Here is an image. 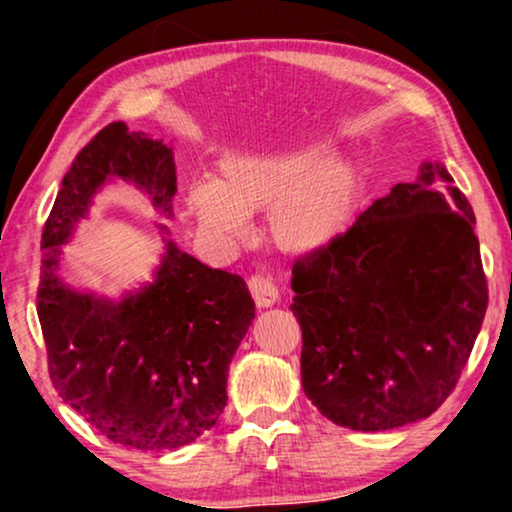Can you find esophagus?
<instances>
[{
	"label": "esophagus",
	"mask_w": 512,
	"mask_h": 512,
	"mask_svg": "<svg viewBox=\"0 0 512 512\" xmlns=\"http://www.w3.org/2000/svg\"><path fill=\"white\" fill-rule=\"evenodd\" d=\"M248 289L260 308H269V305H274L276 301H279V289H276L274 279L267 272L252 274L248 279Z\"/></svg>",
	"instance_id": "34e87169"
}]
</instances>
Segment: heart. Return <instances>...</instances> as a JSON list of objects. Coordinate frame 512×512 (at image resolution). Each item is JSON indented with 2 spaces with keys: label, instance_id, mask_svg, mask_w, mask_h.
<instances>
[{
  "label": "heart",
  "instance_id": "obj_1",
  "mask_svg": "<svg viewBox=\"0 0 512 512\" xmlns=\"http://www.w3.org/2000/svg\"><path fill=\"white\" fill-rule=\"evenodd\" d=\"M361 197L356 168L330 144L231 158L219 180L190 190L197 221L219 236H240L248 216L267 209V236L289 255L332 245L349 228Z\"/></svg>",
  "mask_w": 512,
  "mask_h": 512
}]
</instances>
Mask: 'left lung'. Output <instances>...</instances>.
Masks as SVG:
<instances>
[{
	"mask_svg": "<svg viewBox=\"0 0 512 512\" xmlns=\"http://www.w3.org/2000/svg\"><path fill=\"white\" fill-rule=\"evenodd\" d=\"M443 166L399 182L293 264L303 392L334 424L387 431L431 416L460 380L489 305L474 211Z\"/></svg>",
	"mask_w": 512,
	"mask_h": 512,
	"instance_id": "obj_1",
	"label": "left lung"
}]
</instances>
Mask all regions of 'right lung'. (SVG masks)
Segmentation results:
<instances>
[{"label":"right lung","mask_w":512,"mask_h":512,"mask_svg":"<svg viewBox=\"0 0 512 512\" xmlns=\"http://www.w3.org/2000/svg\"><path fill=\"white\" fill-rule=\"evenodd\" d=\"M132 180L170 216L175 163L166 144L110 122L76 154L43 226L38 317L50 380L74 411L113 443L175 450L216 424L228 363L252 317L238 274L211 269L168 240L156 281L122 303L69 289L60 248L105 180Z\"/></svg>","instance_id":"right-lung-1"}]
</instances>
